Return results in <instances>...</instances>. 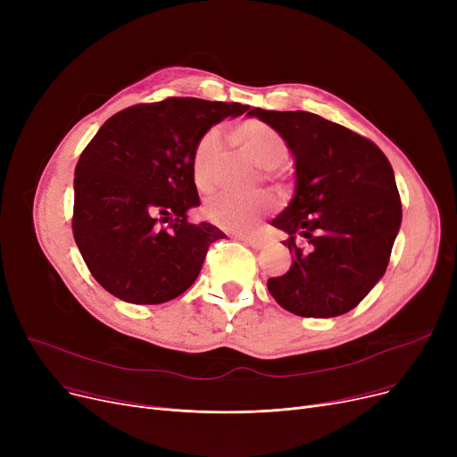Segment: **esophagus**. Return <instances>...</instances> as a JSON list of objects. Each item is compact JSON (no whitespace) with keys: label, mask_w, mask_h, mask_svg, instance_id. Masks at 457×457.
I'll return each mask as SVG.
<instances>
[{"label":"esophagus","mask_w":457,"mask_h":457,"mask_svg":"<svg viewBox=\"0 0 457 457\" xmlns=\"http://www.w3.org/2000/svg\"><path fill=\"white\" fill-rule=\"evenodd\" d=\"M243 243H245V245H248V246H250V248H253V250L265 248V243H262L261 238H255V237H243Z\"/></svg>","instance_id":"obj_1"}]
</instances>
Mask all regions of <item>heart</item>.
Here are the masks:
<instances>
[{
	"mask_svg": "<svg viewBox=\"0 0 457 457\" xmlns=\"http://www.w3.org/2000/svg\"><path fill=\"white\" fill-rule=\"evenodd\" d=\"M229 138L235 146L255 164L265 168V179H278V168L291 155L289 142L272 126L257 118H248L229 128ZM224 155L220 135L216 131L204 133L195 152H192V178L200 192H211L219 181V168ZM274 209L269 196H255L250 200L231 195H220L205 205L207 220L226 231L248 233L253 231L261 220Z\"/></svg>",
	"mask_w": 457,
	"mask_h": 457,
	"instance_id": "b5f03b06",
	"label": "heart"
}]
</instances>
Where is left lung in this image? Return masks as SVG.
Returning a JSON list of instances; mask_svg holds the SVG:
<instances>
[{"label": "left lung", "instance_id": "1", "mask_svg": "<svg viewBox=\"0 0 457 457\" xmlns=\"http://www.w3.org/2000/svg\"><path fill=\"white\" fill-rule=\"evenodd\" d=\"M257 116L289 142L296 161L295 198L272 226L295 255L270 278L276 302L307 319L352 311L386 274L402 222L393 166L372 140L307 111Z\"/></svg>", "mask_w": 457, "mask_h": 457}]
</instances>
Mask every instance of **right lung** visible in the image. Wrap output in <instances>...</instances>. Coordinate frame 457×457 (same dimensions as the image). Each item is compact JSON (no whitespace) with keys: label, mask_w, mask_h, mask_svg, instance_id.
<instances>
[{"label":"right lung","mask_w":457,"mask_h":457,"mask_svg":"<svg viewBox=\"0 0 457 457\" xmlns=\"http://www.w3.org/2000/svg\"><path fill=\"white\" fill-rule=\"evenodd\" d=\"M250 107L200 98L137 104L112 114L83 150L71 231L94 279L129 303H162L198 278L211 243L226 235L190 224L198 138Z\"/></svg>","instance_id":"add662e5"}]
</instances>
